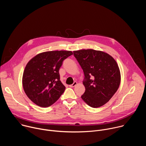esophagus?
I'll return each mask as SVG.
<instances>
[{
  "label": "esophagus",
  "instance_id": "obj_1",
  "mask_svg": "<svg viewBox=\"0 0 146 146\" xmlns=\"http://www.w3.org/2000/svg\"><path fill=\"white\" fill-rule=\"evenodd\" d=\"M77 82L76 81H74L73 82V84H72V85H70V87H75L77 85Z\"/></svg>",
  "mask_w": 146,
  "mask_h": 146
}]
</instances>
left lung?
I'll use <instances>...</instances> for the list:
<instances>
[{
	"instance_id": "obj_1",
	"label": "left lung",
	"mask_w": 146,
	"mask_h": 146,
	"mask_svg": "<svg viewBox=\"0 0 146 146\" xmlns=\"http://www.w3.org/2000/svg\"><path fill=\"white\" fill-rule=\"evenodd\" d=\"M84 72L85 92L81 96L90 106L105 105L119 88L121 73L115 60L109 54L93 49L73 51Z\"/></svg>"
}]
</instances>
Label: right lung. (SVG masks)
I'll list each match as a JSON object with an SVG mask.
<instances>
[{
    "mask_svg": "<svg viewBox=\"0 0 146 146\" xmlns=\"http://www.w3.org/2000/svg\"><path fill=\"white\" fill-rule=\"evenodd\" d=\"M72 55L71 51H46L28 62L23 76V86L27 96L36 105L47 108L64 92L65 87L60 81L59 70L63 60Z\"/></svg>",
    "mask_w": 146,
    "mask_h": 146,
    "instance_id": "1",
    "label": "right lung"
}]
</instances>
